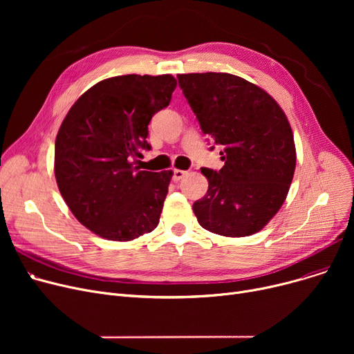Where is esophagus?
Returning a JSON list of instances; mask_svg holds the SVG:
<instances>
[{"label":"esophagus","instance_id":"1","mask_svg":"<svg viewBox=\"0 0 354 354\" xmlns=\"http://www.w3.org/2000/svg\"><path fill=\"white\" fill-rule=\"evenodd\" d=\"M187 174H188L187 171H182V169H174V175H172V179L178 182V180H180V179H182L185 175H187Z\"/></svg>","mask_w":354,"mask_h":354}]
</instances>
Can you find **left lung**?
Returning a JSON list of instances; mask_svg holds the SVG:
<instances>
[{
  "mask_svg": "<svg viewBox=\"0 0 354 354\" xmlns=\"http://www.w3.org/2000/svg\"><path fill=\"white\" fill-rule=\"evenodd\" d=\"M178 80L224 160L219 171L201 169L208 191L192 207L199 225L224 236L261 231L284 203L295 171L286 113L266 90L230 73L178 74Z\"/></svg>",
  "mask_w": 354,
  "mask_h": 354,
  "instance_id": "1",
  "label": "left lung"
}]
</instances>
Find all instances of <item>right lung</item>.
I'll use <instances>...</instances> for the list:
<instances>
[{"mask_svg":"<svg viewBox=\"0 0 354 354\" xmlns=\"http://www.w3.org/2000/svg\"><path fill=\"white\" fill-rule=\"evenodd\" d=\"M175 87L171 74L110 77L66 115L55 138V180L73 215L96 235L132 241L158 227L174 174L139 171L133 160L151 151L147 124Z\"/></svg>","mask_w":354,"mask_h":354,"instance_id":"right-lung-1","label":"right lung"}]
</instances>
